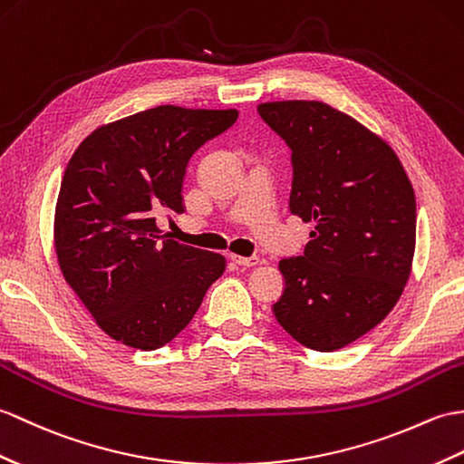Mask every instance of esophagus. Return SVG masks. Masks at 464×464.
Wrapping results in <instances>:
<instances>
[{"mask_svg": "<svg viewBox=\"0 0 464 464\" xmlns=\"http://www.w3.org/2000/svg\"><path fill=\"white\" fill-rule=\"evenodd\" d=\"M229 258H231V261H233L235 265H239V266H255V265H258V256H255V255H251V256H241V255L231 253Z\"/></svg>", "mask_w": 464, "mask_h": 464, "instance_id": "obj_1", "label": "esophagus"}]
</instances>
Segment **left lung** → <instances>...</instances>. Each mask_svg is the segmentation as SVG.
Masks as SVG:
<instances>
[{"instance_id": "left-lung-1", "label": "left lung", "mask_w": 464, "mask_h": 464, "mask_svg": "<svg viewBox=\"0 0 464 464\" xmlns=\"http://www.w3.org/2000/svg\"><path fill=\"white\" fill-rule=\"evenodd\" d=\"M256 111L293 150L290 213L314 223L304 253L278 263L285 293L273 312L303 346L340 350L378 326L409 281L413 186L385 140L326 102Z\"/></svg>"}]
</instances>
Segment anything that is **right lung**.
<instances>
[{
	"mask_svg": "<svg viewBox=\"0 0 464 464\" xmlns=\"http://www.w3.org/2000/svg\"><path fill=\"white\" fill-rule=\"evenodd\" d=\"M237 112L156 106L96 128L74 150L55 208L61 273L109 336L158 350L196 316L225 256L166 239L161 211L183 213L189 158Z\"/></svg>",
	"mask_w": 464,
	"mask_h": 464,
	"instance_id": "add662e5",
	"label": "right lung"
}]
</instances>
